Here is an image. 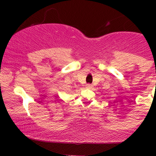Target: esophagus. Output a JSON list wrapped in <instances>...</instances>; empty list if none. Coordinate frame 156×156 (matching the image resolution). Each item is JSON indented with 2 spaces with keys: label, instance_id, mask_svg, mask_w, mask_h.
Returning <instances> with one entry per match:
<instances>
[{
  "label": "esophagus",
  "instance_id": "1",
  "mask_svg": "<svg viewBox=\"0 0 156 156\" xmlns=\"http://www.w3.org/2000/svg\"><path fill=\"white\" fill-rule=\"evenodd\" d=\"M86 87H87V89H92V85H91V84H87V85H86Z\"/></svg>",
  "mask_w": 156,
  "mask_h": 156
}]
</instances>
